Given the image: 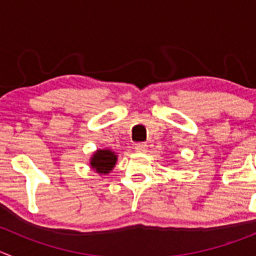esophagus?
I'll return each mask as SVG.
<instances>
[{"mask_svg": "<svg viewBox=\"0 0 256 256\" xmlns=\"http://www.w3.org/2000/svg\"><path fill=\"white\" fill-rule=\"evenodd\" d=\"M135 150L138 151V152H146V150H148V145H146L145 142H138L135 144Z\"/></svg>", "mask_w": 256, "mask_h": 256, "instance_id": "1", "label": "esophagus"}]
</instances>
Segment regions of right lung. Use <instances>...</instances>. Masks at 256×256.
I'll use <instances>...</instances> for the list:
<instances>
[{"label": "right lung", "instance_id": "right-lung-1", "mask_svg": "<svg viewBox=\"0 0 256 256\" xmlns=\"http://www.w3.org/2000/svg\"><path fill=\"white\" fill-rule=\"evenodd\" d=\"M118 155L108 148L98 150L90 158L91 168L98 174H108L116 165Z\"/></svg>", "mask_w": 256, "mask_h": 256}]
</instances>
